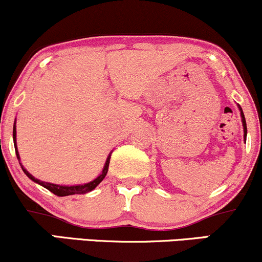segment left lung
Returning <instances> with one entry per match:
<instances>
[{
	"label": "left lung",
	"instance_id": "obj_1",
	"mask_svg": "<svg viewBox=\"0 0 262 262\" xmlns=\"http://www.w3.org/2000/svg\"><path fill=\"white\" fill-rule=\"evenodd\" d=\"M237 108H239V111H240V116H242V123H243V128H244V140L246 141V134H248V129H246V121H245V116H244V113H243V110H242V107H240L239 104H237Z\"/></svg>",
	"mask_w": 262,
	"mask_h": 262
}]
</instances>
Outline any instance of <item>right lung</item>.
I'll use <instances>...</instances> for the list:
<instances>
[{"instance_id": "obj_1", "label": "right lung", "mask_w": 262, "mask_h": 262, "mask_svg": "<svg viewBox=\"0 0 262 262\" xmlns=\"http://www.w3.org/2000/svg\"><path fill=\"white\" fill-rule=\"evenodd\" d=\"M16 122H14V125H13V141H14V149H16V155H17V159L18 161H20V158H19V152H18V149H17V140H16ZM112 154V152H111ZM111 154L108 155L107 160H106V164H104L103 166V170H102L101 175L98 177H96L93 181H90L87 183H83V185H73V186H66V185H56V183H50V182H45V181H40V180L35 179L34 176L31 175V173L27 171L25 167H23V165L20 164V166H22V170L23 172L26 173L27 176L29 177V179L32 180V181H34L35 183H38V185L43 186L47 189H49L50 192H53L54 194H56V196L59 197H65V196H71V194H85L87 192L92 191V189H95L97 187L100 183L103 181V179L106 177L107 175V171H108V166H110V159H111Z\"/></svg>"}]
</instances>
